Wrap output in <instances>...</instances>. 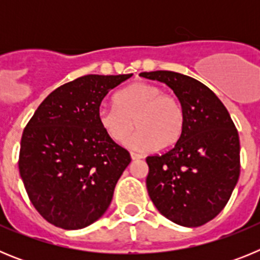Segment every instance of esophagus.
<instances>
[{
	"instance_id": "obj_1",
	"label": "esophagus",
	"mask_w": 260,
	"mask_h": 260,
	"mask_svg": "<svg viewBox=\"0 0 260 260\" xmlns=\"http://www.w3.org/2000/svg\"><path fill=\"white\" fill-rule=\"evenodd\" d=\"M130 156H132L133 160H141V158L143 157V156H142V155H139V153H135V152L130 153Z\"/></svg>"
}]
</instances>
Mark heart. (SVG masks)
Segmentation results:
<instances>
[{"instance_id":"obj_1","label":"heart","mask_w":260,"mask_h":260,"mask_svg":"<svg viewBox=\"0 0 260 260\" xmlns=\"http://www.w3.org/2000/svg\"><path fill=\"white\" fill-rule=\"evenodd\" d=\"M114 107H100L98 121L103 132L116 143L126 142L134 127L138 132L128 147L138 151L173 146L185 127V112L180 100L161 87L138 82L118 91Z\"/></svg>"}]
</instances>
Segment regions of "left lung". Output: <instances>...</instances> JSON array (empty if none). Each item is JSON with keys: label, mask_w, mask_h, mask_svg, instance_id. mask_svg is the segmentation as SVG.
Instances as JSON below:
<instances>
[{"label": "left lung", "mask_w": 260, "mask_h": 260, "mask_svg": "<svg viewBox=\"0 0 260 260\" xmlns=\"http://www.w3.org/2000/svg\"><path fill=\"white\" fill-rule=\"evenodd\" d=\"M173 89L185 112L176 146L147 156L146 185L151 201L167 219L201 226L226 206L240 177V138L220 99L199 80L174 71L141 73Z\"/></svg>", "instance_id": "8db88e82"}]
</instances>
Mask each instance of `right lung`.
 <instances>
[{
	"instance_id": "obj_1",
	"label": "right lung",
	"mask_w": 260,
	"mask_h": 260,
	"mask_svg": "<svg viewBox=\"0 0 260 260\" xmlns=\"http://www.w3.org/2000/svg\"><path fill=\"white\" fill-rule=\"evenodd\" d=\"M133 74H89L62 84L23 130L19 173L29 201L48 222L82 229L104 215L132 157L103 132L98 110Z\"/></svg>"
}]
</instances>
